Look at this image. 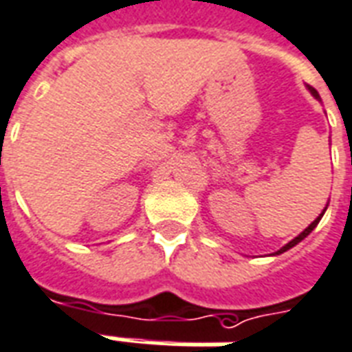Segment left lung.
Segmentation results:
<instances>
[{
	"label": "left lung",
	"mask_w": 352,
	"mask_h": 352,
	"mask_svg": "<svg viewBox=\"0 0 352 352\" xmlns=\"http://www.w3.org/2000/svg\"><path fill=\"white\" fill-rule=\"evenodd\" d=\"M309 91H311V94H313V95H315V97H319V94H317V91H315V89H313V88H309ZM322 214H324V212H322ZM322 214H320V215H319V217H317V219H315V221H313V223H311V225H309V227H307V229H306V230H304V232H300V234H298V236H296V238H294V240H291V242L287 243V245H283V248H281V250H279V251H278V255H279V253H283V251H287V250H291L292 245H296V243H298V242H302V240H304V238H306V236H307V234H309V232H311V230H313V229H315V227H317V223H319V221H320V217H322Z\"/></svg>",
	"instance_id": "1"
}]
</instances>
